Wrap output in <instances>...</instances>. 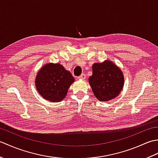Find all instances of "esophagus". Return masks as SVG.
Wrapping results in <instances>:
<instances>
[{
	"label": "esophagus",
	"instance_id": "34e87169",
	"mask_svg": "<svg viewBox=\"0 0 158 158\" xmlns=\"http://www.w3.org/2000/svg\"><path fill=\"white\" fill-rule=\"evenodd\" d=\"M85 78H86V75H85L84 73L81 74V75H80L79 77H78V79H81V80H85Z\"/></svg>",
	"mask_w": 158,
	"mask_h": 158
}]
</instances>
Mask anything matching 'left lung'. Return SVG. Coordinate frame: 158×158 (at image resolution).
<instances>
[{
    "label": "left lung",
    "instance_id": "obj_1",
    "mask_svg": "<svg viewBox=\"0 0 158 158\" xmlns=\"http://www.w3.org/2000/svg\"><path fill=\"white\" fill-rule=\"evenodd\" d=\"M89 83L94 94L100 101H109L119 96L124 85L123 74L115 63L106 60L92 65Z\"/></svg>",
    "mask_w": 158,
    "mask_h": 158
}]
</instances>
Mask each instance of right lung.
<instances>
[{"mask_svg":"<svg viewBox=\"0 0 158 158\" xmlns=\"http://www.w3.org/2000/svg\"><path fill=\"white\" fill-rule=\"evenodd\" d=\"M74 81L71 73L62 64L49 62L39 69L35 78V86L43 98L58 102L65 98Z\"/></svg>","mask_w":158,"mask_h":158,"instance_id":"right-lung-1","label":"right lung"}]
</instances>
